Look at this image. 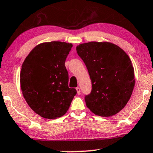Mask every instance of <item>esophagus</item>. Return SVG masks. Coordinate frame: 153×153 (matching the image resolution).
I'll return each instance as SVG.
<instances>
[{"label": "esophagus", "instance_id": "34e87169", "mask_svg": "<svg viewBox=\"0 0 153 153\" xmlns=\"http://www.w3.org/2000/svg\"><path fill=\"white\" fill-rule=\"evenodd\" d=\"M76 90H77V94H80V88H76Z\"/></svg>", "mask_w": 153, "mask_h": 153}]
</instances>
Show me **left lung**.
<instances>
[{
    "label": "left lung",
    "instance_id": "1",
    "mask_svg": "<svg viewBox=\"0 0 153 153\" xmlns=\"http://www.w3.org/2000/svg\"><path fill=\"white\" fill-rule=\"evenodd\" d=\"M76 50L92 82V90L85 97L87 107L100 117L115 115L126 105L134 88V70L128 56L109 42H88Z\"/></svg>",
    "mask_w": 153,
    "mask_h": 153
}]
</instances>
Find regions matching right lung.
I'll return each instance as SVG.
<instances>
[{
	"label": "right lung",
	"mask_w": 153,
	"mask_h": 153,
	"mask_svg": "<svg viewBox=\"0 0 153 153\" xmlns=\"http://www.w3.org/2000/svg\"><path fill=\"white\" fill-rule=\"evenodd\" d=\"M73 45L46 42L34 47L25 59L20 72V85L27 103L42 117L54 119L66 113L76 94L68 87L65 59Z\"/></svg>",
	"instance_id": "right-lung-1"
}]
</instances>
